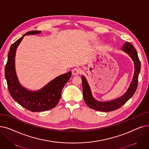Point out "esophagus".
I'll return each mask as SVG.
<instances>
[{
	"instance_id": "esophagus-1",
	"label": "esophagus",
	"mask_w": 149,
	"mask_h": 149,
	"mask_svg": "<svg viewBox=\"0 0 149 149\" xmlns=\"http://www.w3.org/2000/svg\"><path fill=\"white\" fill-rule=\"evenodd\" d=\"M81 73V69L78 68H75L72 69V74L74 75H78Z\"/></svg>"
}]
</instances>
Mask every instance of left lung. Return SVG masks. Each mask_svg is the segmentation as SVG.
I'll list each match as a JSON object with an SVG mask.
<instances>
[{
	"instance_id": "1",
	"label": "left lung",
	"mask_w": 149,
	"mask_h": 149,
	"mask_svg": "<svg viewBox=\"0 0 149 149\" xmlns=\"http://www.w3.org/2000/svg\"><path fill=\"white\" fill-rule=\"evenodd\" d=\"M121 50L124 51L130 56L134 63V71L130 86L127 89V91L120 97L109 101H99L93 96L91 90L86 79L85 76L82 75L81 80L83 97L86 105L89 108L97 111L103 112L114 111L124 105L129 99L132 97L134 94L138 86V76L141 70V63L136 50L130 42H125L121 48Z\"/></svg>"
}]
</instances>
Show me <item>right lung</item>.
Instances as JSON below:
<instances>
[{
  "mask_svg": "<svg viewBox=\"0 0 149 149\" xmlns=\"http://www.w3.org/2000/svg\"><path fill=\"white\" fill-rule=\"evenodd\" d=\"M41 31L33 30L27 32L13 44L8 55V60L5 68V75L10 95L19 105L32 111L40 112L52 109L58 103L61 91L70 79L72 72L56 77L43 88L31 91L24 88L19 82L15 68V56L17 47L25 36L40 34Z\"/></svg>",
  "mask_w": 149,
  "mask_h": 149,
  "instance_id": "right-lung-1",
  "label": "right lung"
}]
</instances>
